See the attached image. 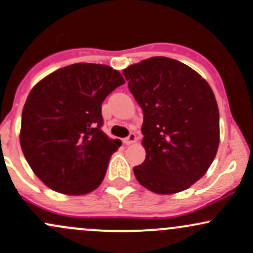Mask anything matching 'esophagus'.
Wrapping results in <instances>:
<instances>
[{
    "instance_id": "esophagus-1",
    "label": "esophagus",
    "mask_w": 253,
    "mask_h": 253,
    "mask_svg": "<svg viewBox=\"0 0 253 253\" xmlns=\"http://www.w3.org/2000/svg\"><path fill=\"white\" fill-rule=\"evenodd\" d=\"M135 140H137V135H135L134 133H129L128 137L125 138L124 139V143L126 145H129V144H132V143H134Z\"/></svg>"
}]
</instances>
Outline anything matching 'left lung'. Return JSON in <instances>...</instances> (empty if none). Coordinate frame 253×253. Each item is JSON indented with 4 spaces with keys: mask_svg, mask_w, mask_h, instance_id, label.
I'll list each match as a JSON object with an SVG mask.
<instances>
[{
    "mask_svg": "<svg viewBox=\"0 0 253 253\" xmlns=\"http://www.w3.org/2000/svg\"><path fill=\"white\" fill-rule=\"evenodd\" d=\"M122 74L143 109L145 160L133 169L150 191L169 195L198 182L216 158L219 111L200 74L167 57L132 64Z\"/></svg>",
    "mask_w": 253,
    "mask_h": 253,
    "instance_id": "left-lung-1",
    "label": "left lung"
}]
</instances>
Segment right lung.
I'll return each mask as SVG.
<instances>
[{"label": "right lung", "instance_id": "1", "mask_svg": "<svg viewBox=\"0 0 253 253\" xmlns=\"http://www.w3.org/2000/svg\"><path fill=\"white\" fill-rule=\"evenodd\" d=\"M124 84L111 66L78 63L34 86L23 108L19 139L43 184L65 195H86L99 187L121 145L102 131V103Z\"/></svg>", "mask_w": 253, "mask_h": 253}]
</instances>
